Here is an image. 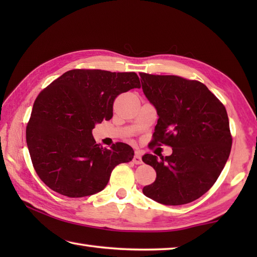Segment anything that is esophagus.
Instances as JSON below:
<instances>
[{
  "instance_id": "obj_1",
  "label": "esophagus",
  "mask_w": 257,
  "mask_h": 257,
  "mask_svg": "<svg viewBox=\"0 0 257 257\" xmlns=\"http://www.w3.org/2000/svg\"><path fill=\"white\" fill-rule=\"evenodd\" d=\"M133 161H134L135 165H141V163H143V159H141V154H140V152H136V155L134 157Z\"/></svg>"
}]
</instances>
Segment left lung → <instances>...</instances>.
Wrapping results in <instances>:
<instances>
[{"label": "left lung", "instance_id": "obj_1", "mask_svg": "<svg viewBox=\"0 0 257 257\" xmlns=\"http://www.w3.org/2000/svg\"><path fill=\"white\" fill-rule=\"evenodd\" d=\"M143 90L159 116L151 144L167 145L171 156L147 154L157 172L146 196L166 205L190 203L211 189L228 159L232 135L224 105L198 80L140 73Z\"/></svg>", "mask_w": 257, "mask_h": 257}]
</instances>
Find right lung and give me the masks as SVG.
Wrapping results in <instances>:
<instances>
[{
  "label": "right lung",
  "instance_id": "right-lung-1",
  "mask_svg": "<svg viewBox=\"0 0 257 257\" xmlns=\"http://www.w3.org/2000/svg\"><path fill=\"white\" fill-rule=\"evenodd\" d=\"M138 75L101 69H72L43 89L26 125L33 167L48 188L69 198L105 189L113 168L129 162L134 150L123 143L102 148L92 129L112 118L116 98L140 88Z\"/></svg>",
  "mask_w": 257,
  "mask_h": 257
}]
</instances>
